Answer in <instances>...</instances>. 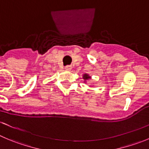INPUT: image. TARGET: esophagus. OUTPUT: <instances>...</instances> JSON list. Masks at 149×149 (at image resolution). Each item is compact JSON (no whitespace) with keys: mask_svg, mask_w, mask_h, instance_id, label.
Segmentation results:
<instances>
[{"mask_svg":"<svg viewBox=\"0 0 149 149\" xmlns=\"http://www.w3.org/2000/svg\"><path fill=\"white\" fill-rule=\"evenodd\" d=\"M72 69V66H65V69H66V71H71V69Z\"/></svg>","mask_w":149,"mask_h":149,"instance_id":"obj_1","label":"esophagus"}]
</instances>
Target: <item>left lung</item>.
<instances>
[{"mask_svg": "<svg viewBox=\"0 0 149 149\" xmlns=\"http://www.w3.org/2000/svg\"><path fill=\"white\" fill-rule=\"evenodd\" d=\"M83 80H84L85 83H86V82L88 81L89 80H91V77L88 74L85 73V74H83Z\"/></svg>", "mask_w": 149, "mask_h": 149, "instance_id": "obj_1", "label": "left lung"}]
</instances>
